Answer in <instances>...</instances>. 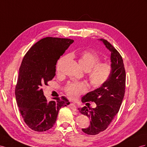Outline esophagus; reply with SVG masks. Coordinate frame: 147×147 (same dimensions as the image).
Wrapping results in <instances>:
<instances>
[{
	"instance_id": "esophagus-1",
	"label": "esophagus",
	"mask_w": 147,
	"mask_h": 147,
	"mask_svg": "<svg viewBox=\"0 0 147 147\" xmlns=\"http://www.w3.org/2000/svg\"><path fill=\"white\" fill-rule=\"evenodd\" d=\"M69 107L71 109L73 110V111H76V110H77L76 106H75V104H73V103H71V104L69 105Z\"/></svg>"
}]
</instances>
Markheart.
Returning a JSON list of instances; mask_svg holds the SVG:
<instances>
[{
  "label": "heart",
  "mask_w": 147,
  "mask_h": 147,
  "mask_svg": "<svg viewBox=\"0 0 147 147\" xmlns=\"http://www.w3.org/2000/svg\"><path fill=\"white\" fill-rule=\"evenodd\" d=\"M67 59L66 56L60 58L56 65V71L60 72L62 65ZM100 58L95 52L85 50L82 51L78 58L80 66L86 71H88L90 84L93 88H98L109 80L112 73V66L108 63H100ZM88 89L84 82H73L67 84L65 92L71 99H76Z\"/></svg>",
  "instance_id": "1"
}]
</instances>
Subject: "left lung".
<instances>
[{
	"label": "left lung",
	"instance_id": "1",
	"mask_svg": "<svg viewBox=\"0 0 147 147\" xmlns=\"http://www.w3.org/2000/svg\"><path fill=\"white\" fill-rule=\"evenodd\" d=\"M100 41L111 52L112 73L109 80L101 87L86 94L82 102H94L96 108L83 107L78 110L91 119L90 125L82 129L86 134L94 135L106 130L117 114L125 94L126 74L123 59L117 50L106 40Z\"/></svg>",
	"mask_w": 147,
	"mask_h": 147
}]
</instances>
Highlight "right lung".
Returning a JSON list of instances; mask_svg holds the SVG:
<instances>
[{
    "instance_id": "right-lung-1",
    "label": "right lung",
    "mask_w": 147,
    "mask_h": 147,
    "mask_svg": "<svg viewBox=\"0 0 147 147\" xmlns=\"http://www.w3.org/2000/svg\"><path fill=\"white\" fill-rule=\"evenodd\" d=\"M73 42L68 38H44L33 45L22 60L15 94L24 122L33 130L50 129L61 107L69 104L64 96L48 102L41 87L55 77L57 61Z\"/></svg>"
}]
</instances>
